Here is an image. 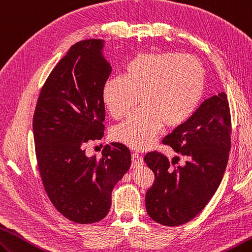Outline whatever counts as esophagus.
<instances>
[{"instance_id":"1","label":"esophagus","mask_w":252,"mask_h":252,"mask_svg":"<svg viewBox=\"0 0 252 252\" xmlns=\"http://www.w3.org/2000/svg\"><path fill=\"white\" fill-rule=\"evenodd\" d=\"M131 161H132V166L137 167V166H140L143 164V158H141L140 154L132 152L131 153Z\"/></svg>"}]
</instances>
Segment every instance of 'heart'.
<instances>
[{
  "label": "heart",
  "mask_w": 252,
  "mask_h": 252,
  "mask_svg": "<svg viewBox=\"0 0 252 252\" xmlns=\"http://www.w3.org/2000/svg\"><path fill=\"white\" fill-rule=\"evenodd\" d=\"M206 72L200 61L181 53H142L125 66L124 75H111L102 100L114 119L125 116L139 101L142 107L112 129L114 140L137 150L153 144L161 127L186 122L202 100Z\"/></svg>",
  "instance_id": "b5f03b06"
}]
</instances>
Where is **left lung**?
Returning <instances> with one entry per match:
<instances>
[{"label": "left lung", "instance_id": "8db88e82", "mask_svg": "<svg viewBox=\"0 0 252 252\" xmlns=\"http://www.w3.org/2000/svg\"><path fill=\"white\" fill-rule=\"evenodd\" d=\"M232 123L224 93L210 97L189 119L163 139L187 158L183 166L169 163L152 151L144 161L155 180L145 194V209L152 220L166 226L191 221L219 188L231 150Z\"/></svg>", "mask_w": 252, "mask_h": 252}]
</instances>
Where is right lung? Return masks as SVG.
I'll return each instance as SVG.
<instances>
[{
	"label": "right lung",
	"instance_id": "1",
	"mask_svg": "<svg viewBox=\"0 0 252 252\" xmlns=\"http://www.w3.org/2000/svg\"><path fill=\"white\" fill-rule=\"evenodd\" d=\"M102 47L96 38L72 45L44 83L33 115L44 189L55 208L80 224L108 215L112 189L131 163L129 150L119 142L105 145L100 158L85 154L86 143L104 133L102 86L112 68Z\"/></svg>",
	"mask_w": 252,
	"mask_h": 252
}]
</instances>
